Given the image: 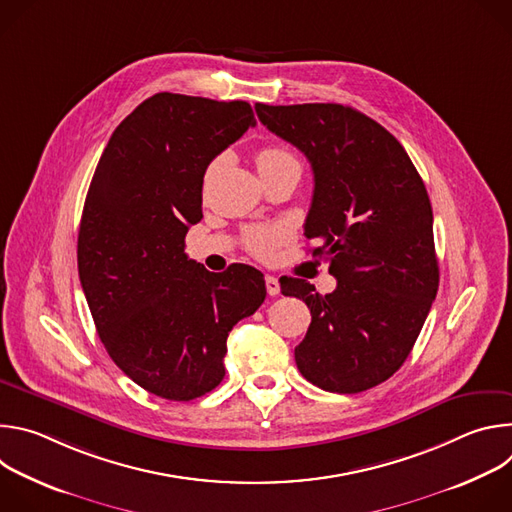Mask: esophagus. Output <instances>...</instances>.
Here are the masks:
<instances>
[{
	"instance_id": "1",
	"label": "esophagus",
	"mask_w": 512,
	"mask_h": 512,
	"mask_svg": "<svg viewBox=\"0 0 512 512\" xmlns=\"http://www.w3.org/2000/svg\"><path fill=\"white\" fill-rule=\"evenodd\" d=\"M265 287H267V294L269 296H277L279 294V279L277 277H273V275H267L265 277Z\"/></svg>"
}]
</instances>
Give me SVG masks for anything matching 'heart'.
<instances>
[{
	"mask_svg": "<svg viewBox=\"0 0 512 512\" xmlns=\"http://www.w3.org/2000/svg\"><path fill=\"white\" fill-rule=\"evenodd\" d=\"M255 164L259 174H269L273 170H279L283 166H291L298 164V160L291 156L287 150L277 148V145H269V148H263L261 152H257L255 156ZM287 239V231L283 227H255L251 231H247L245 235V247L261 257L267 259L283 241Z\"/></svg>",
	"mask_w": 512,
	"mask_h": 512,
	"instance_id": "1",
	"label": "heart"
}]
</instances>
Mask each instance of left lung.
<instances>
[{
  "label": "left lung",
  "instance_id": "obj_1",
  "mask_svg": "<svg viewBox=\"0 0 512 512\" xmlns=\"http://www.w3.org/2000/svg\"><path fill=\"white\" fill-rule=\"evenodd\" d=\"M255 111L312 166L304 235L338 281L326 296L306 279L281 281V294L312 314L298 369L330 393L377 387L401 369L440 285L425 184L403 145L352 107L257 103Z\"/></svg>",
  "mask_w": 512,
  "mask_h": 512
}]
</instances>
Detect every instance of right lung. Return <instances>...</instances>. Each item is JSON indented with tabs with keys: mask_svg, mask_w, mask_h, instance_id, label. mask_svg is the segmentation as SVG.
<instances>
[{
	"mask_svg": "<svg viewBox=\"0 0 512 512\" xmlns=\"http://www.w3.org/2000/svg\"><path fill=\"white\" fill-rule=\"evenodd\" d=\"M253 125L245 101L158 93L113 131L87 192L77 259L99 338L162 399L221 385L229 332L267 294L251 265L210 273L184 253L208 164Z\"/></svg>",
	"mask_w": 512,
	"mask_h": 512,
	"instance_id": "add662e5",
	"label": "right lung"
}]
</instances>
